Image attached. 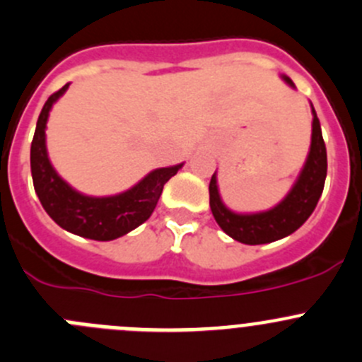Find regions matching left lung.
<instances>
[{
    "instance_id": "8db88e82",
    "label": "left lung",
    "mask_w": 362,
    "mask_h": 362,
    "mask_svg": "<svg viewBox=\"0 0 362 362\" xmlns=\"http://www.w3.org/2000/svg\"><path fill=\"white\" fill-rule=\"evenodd\" d=\"M283 79L293 86L290 77L283 76ZM325 177H327V150L322 138L320 120L317 117V111L313 110V132H311V146L306 164L292 191L279 205L258 214L231 212L221 202L216 173H214L209 185L210 209L221 230L231 238L249 245L269 244V242L288 237L306 223L324 191Z\"/></svg>"
}]
</instances>
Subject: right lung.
Returning <instances> with one entry per match:
<instances>
[{
    "instance_id": "add662e5",
    "label": "right lung",
    "mask_w": 362,
    "mask_h": 362,
    "mask_svg": "<svg viewBox=\"0 0 362 362\" xmlns=\"http://www.w3.org/2000/svg\"><path fill=\"white\" fill-rule=\"evenodd\" d=\"M66 88L69 84L45 100L38 117L30 152L35 192L49 217L63 230L92 240H115L138 228L152 216L164 184L177 175L182 164L153 170L134 187L117 196L92 198L74 191L58 177L49 163L45 150V124L49 111L65 93Z\"/></svg>"
}]
</instances>
